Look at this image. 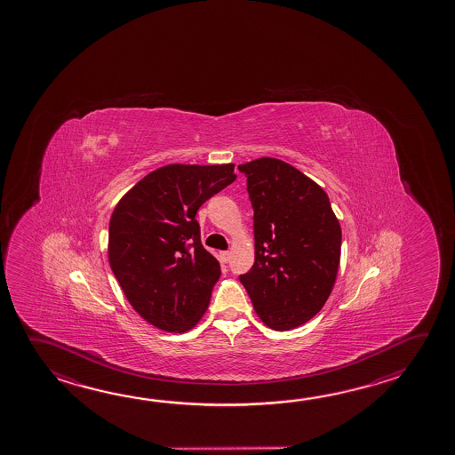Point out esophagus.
Instances as JSON below:
<instances>
[{"mask_svg": "<svg viewBox=\"0 0 455 455\" xmlns=\"http://www.w3.org/2000/svg\"><path fill=\"white\" fill-rule=\"evenodd\" d=\"M231 260V252L230 251H224V252H220V262L228 263Z\"/></svg>", "mask_w": 455, "mask_h": 455, "instance_id": "obj_1", "label": "esophagus"}]
</instances>
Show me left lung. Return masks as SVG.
<instances>
[{"label":"left lung","mask_w":455,"mask_h":455,"mask_svg":"<svg viewBox=\"0 0 455 455\" xmlns=\"http://www.w3.org/2000/svg\"><path fill=\"white\" fill-rule=\"evenodd\" d=\"M254 208L255 260L239 279L267 326L289 331L318 313L337 278L342 228L326 192L263 156L239 164Z\"/></svg>","instance_id":"1"}]
</instances>
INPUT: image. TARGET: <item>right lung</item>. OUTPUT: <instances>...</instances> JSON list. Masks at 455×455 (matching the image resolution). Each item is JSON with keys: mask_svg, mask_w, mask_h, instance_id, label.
I'll use <instances>...</instances> for the list:
<instances>
[{"mask_svg": "<svg viewBox=\"0 0 455 455\" xmlns=\"http://www.w3.org/2000/svg\"><path fill=\"white\" fill-rule=\"evenodd\" d=\"M235 164H168L137 182L113 209L108 262L132 308L166 332H187L206 313L220 278L201 244L196 212L235 182Z\"/></svg>", "mask_w": 455, "mask_h": 455, "instance_id": "add662e5", "label": "right lung"}]
</instances>
